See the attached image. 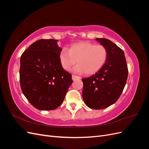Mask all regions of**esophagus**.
I'll list each match as a JSON object with an SVG mask.
<instances>
[{"mask_svg":"<svg viewBox=\"0 0 149 149\" xmlns=\"http://www.w3.org/2000/svg\"><path fill=\"white\" fill-rule=\"evenodd\" d=\"M81 79V77H79V76H78L74 75V74L72 75V79H73V81H75L76 79Z\"/></svg>","mask_w":149,"mask_h":149,"instance_id":"34e87169","label":"esophagus"}]
</instances>
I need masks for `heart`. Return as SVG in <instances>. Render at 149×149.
<instances>
[{"mask_svg":"<svg viewBox=\"0 0 149 149\" xmlns=\"http://www.w3.org/2000/svg\"><path fill=\"white\" fill-rule=\"evenodd\" d=\"M107 49L102 45L88 42L76 43L69 49L63 48L60 52V63L65 70H69L77 61L73 69L76 73L93 74L100 70L107 59Z\"/></svg>","mask_w":149,"mask_h":149,"instance_id":"obj_1","label":"heart"}]
</instances>
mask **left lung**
<instances>
[{"label":"left lung","instance_id":"left-lung-1","mask_svg":"<svg viewBox=\"0 0 149 149\" xmlns=\"http://www.w3.org/2000/svg\"><path fill=\"white\" fill-rule=\"evenodd\" d=\"M96 40L107 48V59L97 73L82 79L83 98L89 107L102 109L118 101L127 81L128 68L123 49L108 39Z\"/></svg>","mask_w":149,"mask_h":149}]
</instances>
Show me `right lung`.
<instances>
[{
    "label": "right lung",
    "instance_id": "1",
    "mask_svg": "<svg viewBox=\"0 0 149 149\" xmlns=\"http://www.w3.org/2000/svg\"><path fill=\"white\" fill-rule=\"evenodd\" d=\"M58 40L41 39L34 42L20 57V83L22 91L36 109L50 111L63 101L71 74L60 63L61 48Z\"/></svg>",
    "mask_w": 149,
    "mask_h": 149
}]
</instances>
